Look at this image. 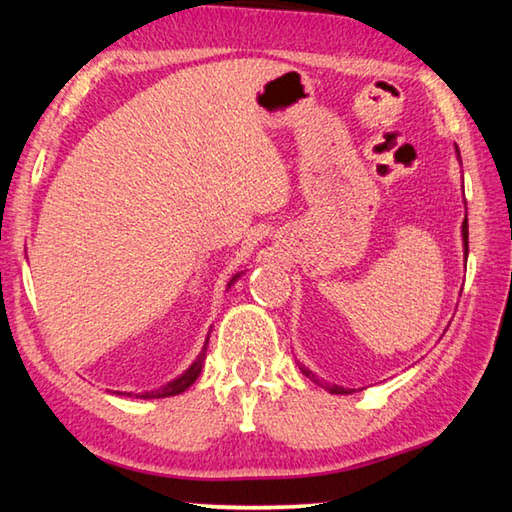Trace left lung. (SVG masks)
Wrapping results in <instances>:
<instances>
[{
	"instance_id": "obj_1",
	"label": "left lung",
	"mask_w": 512,
	"mask_h": 512,
	"mask_svg": "<svg viewBox=\"0 0 512 512\" xmlns=\"http://www.w3.org/2000/svg\"><path fill=\"white\" fill-rule=\"evenodd\" d=\"M456 158L461 160V153H458V146H456ZM461 232H463V250H465V259H467V216L463 219V228H461ZM298 368L302 370V375L305 377H309L311 381H314V384H318V386H323V388H327L329 393H334V395H350V393H354V388H343V386H336V384H332L329 386L327 381H323V379H318L314 372H311L309 368H305L302 366V363H298Z\"/></svg>"
}]
</instances>
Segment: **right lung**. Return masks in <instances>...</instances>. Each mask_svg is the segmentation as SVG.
<instances>
[{"label":"right lung","mask_w":512,"mask_h":512,"mask_svg":"<svg viewBox=\"0 0 512 512\" xmlns=\"http://www.w3.org/2000/svg\"><path fill=\"white\" fill-rule=\"evenodd\" d=\"M244 275V271L241 273H237L235 277H232V280L228 282V289L232 287V284H235L239 277ZM207 341H210V336H207ZM207 341H205V348H203V352L198 354L196 357V361L192 363V366H189L183 375L180 377H176L173 381H169V384H164V386H160V388H155V391H146V393H137L135 397H140V400H160V397H171V395H180L183 391H187L189 386L194 384V381L198 379V375H201V370H203V361H205V350H207ZM117 395H128V397H133V393H119V391H115Z\"/></svg>","instance_id":"right-lung-1"}]
</instances>
